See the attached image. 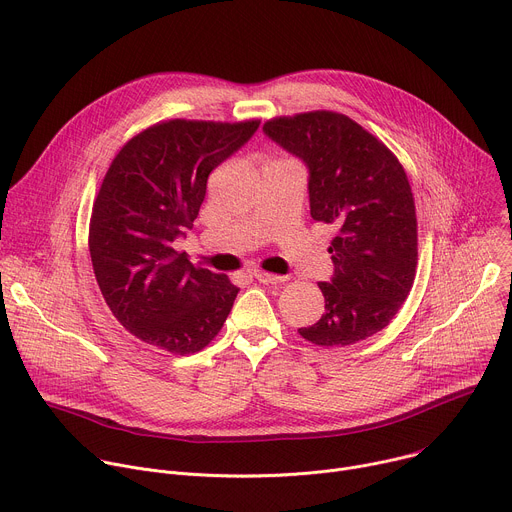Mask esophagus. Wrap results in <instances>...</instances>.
Instances as JSON below:
<instances>
[{
    "label": "esophagus",
    "instance_id": "34e87169",
    "mask_svg": "<svg viewBox=\"0 0 512 512\" xmlns=\"http://www.w3.org/2000/svg\"><path fill=\"white\" fill-rule=\"evenodd\" d=\"M255 279L259 283H265V285H277V283L285 281L283 275H273V273H267V271H255Z\"/></svg>",
    "mask_w": 512,
    "mask_h": 512
}]
</instances>
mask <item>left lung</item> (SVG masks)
Here are the masks:
<instances>
[{
	"label": "left lung",
	"instance_id": "obj_1",
	"mask_svg": "<svg viewBox=\"0 0 512 512\" xmlns=\"http://www.w3.org/2000/svg\"><path fill=\"white\" fill-rule=\"evenodd\" d=\"M265 135L308 168L310 214L332 225L334 273L320 281L322 318L300 328L318 346H348L381 332L409 296L417 218L407 174L391 150L334 111L277 117Z\"/></svg>",
	"mask_w": 512,
	"mask_h": 512
}]
</instances>
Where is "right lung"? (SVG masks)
I'll list each match as a JSON object with an SVG mask.
<instances>
[{
	"label": "right lung",
	"mask_w": 512,
	"mask_h": 512,
	"mask_svg": "<svg viewBox=\"0 0 512 512\" xmlns=\"http://www.w3.org/2000/svg\"><path fill=\"white\" fill-rule=\"evenodd\" d=\"M259 123L162 121L111 162L93 204L89 251L109 310L141 342L190 354L221 332L239 287L194 267L174 241L198 216L208 174Z\"/></svg>",
	"instance_id": "obj_1"
}]
</instances>
